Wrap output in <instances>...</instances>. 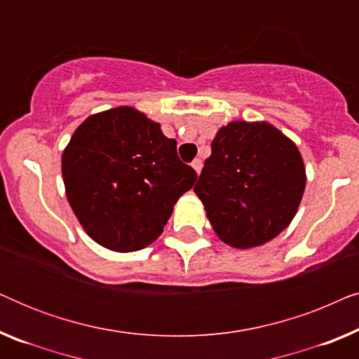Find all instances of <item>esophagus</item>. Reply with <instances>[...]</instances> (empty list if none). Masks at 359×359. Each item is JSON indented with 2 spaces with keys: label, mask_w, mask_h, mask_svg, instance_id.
I'll return each mask as SVG.
<instances>
[{
  "label": "esophagus",
  "mask_w": 359,
  "mask_h": 359,
  "mask_svg": "<svg viewBox=\"0 0 359 359\" xmlns=\"http://www.w3.org/2000/svg\"><path fill=\"white\" fill-rule=\"evenodd\" d=\"M191 166H193L196 173L199 175V173H201V170H203V160H201V158H196V160L193 161V163H191Z\"/></svg>",
  "instance_id": "34e87169"
}]
</instances>
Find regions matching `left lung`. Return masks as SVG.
Here are the masks:
<instances>
[{
    "label": "left lung",
    "mask_w": 359,
    "mask_h": 359,
    "mask_svg": "<svg viewBox=\"0 0 359 359\" xmlns=\"http://www.w3.org/2000/svg\"><path fill=\"white\" fill-rule=\"evenodd\" d=\"M194 193L222 242L252 248L291 224L306 189L296 144L268 122L235 121L215 134Z\"/></svg>",
    "instance_id": "8db88e82"
}]
</instances>
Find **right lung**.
<instances>
[{
	"label": "right lung",
	"mask_w": 359,
	"mask_h": 359,
	"mask_svg": "<svg viewBox=\"0 0 359 359\" xmlns=\"http://www.w3.org/2000/svg\"><path fill=\"white\" fill-rule=\"evenodd\" d=\"M68 203L85 232L114 252L155 242L173 205L198 180L176 140L134 107L93 114L62 155Z\"/></svg>",
	"instance_id": "add662e5"
}]
</instances>
